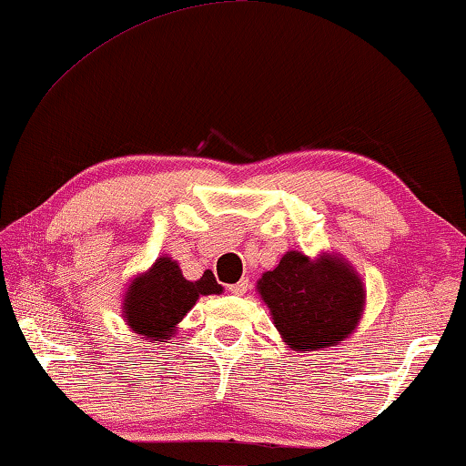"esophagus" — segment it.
I'll return each instance as SVG.
<instances>
[{
  "instance_id": "obj_1",
  "label": "esophagus",
  "mask_w": 466,
  "mask_h": 466,
  "mask_svg": "<svg viewBox=\"0 0 466 466\" xmlns=\"http://www.w3.org/2000/svg\"><path fill=\"white\" fill-rule=\"evenodd\" d=\"M248 288H250L248 279H240L238 283H232V286L228 288V289H230L232 294H236V296H244V294H247V291H248Z\"/></svg>"
}]
</instances>
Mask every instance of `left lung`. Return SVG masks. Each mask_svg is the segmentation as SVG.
Returning a JSON list of instances; mask_svg holds the SVG:
<instances>
[{
  "label": "left lung",
  "instance_id": "left-lung-1",
  "mask_svg": "<svg viewBox=\"0 0 466 466\" xmlns=\"http://www.w3.org/2000/svg\"><path fill=\"white\" fill-rule=\"evenodd\" d=\"M257 291L283 343L298 353L337 347L356 333L366 310L361 275L329 250L317 257L288 250L273 271L261 275Z\"/></svg>",
  "mask_w": 466,
  "mask_h": 466
}]
</instances>
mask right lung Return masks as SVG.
<instances>
[{
  "mask_svg": "<svg viewBox=\"0 0 466 466\" xmlns=\"http://www.w3.org/2000/svg\"><path fill=\"white\" fill-rule=\"evenodd\" d=\"M222 291L224 288L209 269L197 281H188L175 258L162 255L147 271L133 275L125 288L121 299L123 320L131 333L144 341L168 343L197 299Z\"/></svg>",
  "mask_w": 466,
  "mask_h": 466,
  "instance_id": "obj_1",
  "label": "right lung"
}]
</instances>
